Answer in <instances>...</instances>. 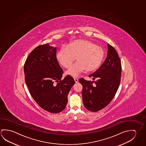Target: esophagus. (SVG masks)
Wrapping results in <instances>:
<instances>
[{"label": "esophagus", "mask_w": 146, "mask_h": 146, "mask_svg": "<svg viewBox=\"0 0 146 146\" xmlns=\"http://www.w3.org/2000/svg\"><path fill=\"white\" fill-rule=\"evenodd\" d=\"M74 79L76 83H77V82H78V78H74Z\"/></svg>", "instance_id": "34e87169"}]
</instances>
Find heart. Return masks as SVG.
Returning <instances> with one entry per match:
<instances>
[{
  "label": "heart",
  "instance_id": "obj_1",
  "mask_svg": "<svg viewBox=\"0 0 146 146\" xmlns=\"http://www.w3.org/2000/svg\"><path fill=\"white\" fill-rule=\"evenodd\" d=\"M104 56V51L100 46L90 41L77 40L62 47L56 55L58 62L66 68H69L74 60L77 62L68 70L66 73L77 77L86 70L92 71L100 65Z\"/></svg>",
  "mask_w": 146,
  "mask_h": 146
}]
</instances>
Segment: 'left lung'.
<instances>
[{
    "mask_svg": "<svg viewBox=\"0 0 146 146\" xmlns=\"http://www.w3.org/2000/svg\"><path fill=\"white\" fill-rule=\"evenodd\" d=\"M108 55L100 67L88 75L95 81L80 78L83 103L88 110L96 112L110 103L117 93L121 81V60L115 48L108 44Z\"/></svg>",
    "mask_w": 146,
    "mask_h": 146,
    "instance_id": "left-lung-1",
    "label": "left lung"
}]
</instances>
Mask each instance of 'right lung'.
<instances>
[{"mask_svg": "<svg viewBox=\"0 0 146 146\" xmlns=\"http://www.w3.org/2000/svg\"><path fill=\"white\" fill-rule=\"evenodd\" d=\"M56 48L46 44L35 48L25 62V81L36 103L48 112L57 113L65 109L68 95L75 82L58 64Z\"/></svg>", "mask_w": 146, "mask_h": 146, "instance_id": "obj_1", "label": "right lung"}]
</instances>
